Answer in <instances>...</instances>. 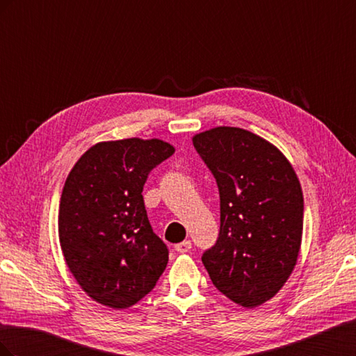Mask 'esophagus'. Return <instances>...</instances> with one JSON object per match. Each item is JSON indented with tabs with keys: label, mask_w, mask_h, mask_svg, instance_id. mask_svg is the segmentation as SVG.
Returning <instances> with one entry per match:
<instances>
[{
	"label": "esophagus",
	"mask_w": 356,
	"mask_h": 356,
	"mask_svg": "<svg viewBox=\"0 0 356 356\" xmlns=\"http://www.w3.org/2000/svg\"><path fill=\"white\" fill-rule=\"evenodd\" d=\"M190 250H191V242L190 241H184V242L175 245V251L177 252L184 254V252H188Z\"/></svg>",
	"instance_id": "34e87169"
}]
</instances>
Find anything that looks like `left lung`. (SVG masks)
Instances as JSON below:
<instances>
[{
  "label": "left lung",
  "instance_id": "obj_1",
  "mask_svg": "<svg viewBox=\"0 0 356 356\" xmlns=\"http://www.w3.org/2000/svg\"><path fill=\"white\" fill-rule=\"evenodd\" d=\"M193 145L220 191V236L202 263L236 305L261 306L297 264L305 202L296 170L277 147L241 127H212Z\"/></svg>",
  "mask_w": 356,
  "mask_h": 356
}]
</instances>
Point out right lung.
Masks as SVG:
<instances>
[{"label":"right lung","mask_w":356,"mask_h":356,"mask_svg":"<svg viewBox=\"0 0 356 356\" xmlns=\"http://www.w3.org/2000/svg\"><path fill=\"white\" fill-rule=\"evenodd\" d=\"M175 153L153 138L95 144L74 165L59 203V242L81 289L96 303L127 309L165 272L168 248L149 225L143 188Z\"/></svg>","instance_id":"add662e5"}]
</instances>
